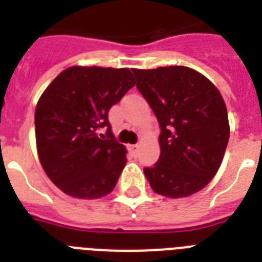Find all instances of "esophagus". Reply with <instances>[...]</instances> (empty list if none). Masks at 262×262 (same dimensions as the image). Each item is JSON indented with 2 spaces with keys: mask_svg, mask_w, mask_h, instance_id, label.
<instances>
[{
  "mask_svg": "<svg viewBox=\"0 0 262 262\" xmlns=\"http://www.w3.org/2000/svg\"><path fill=\"white\" fill-rule=\"evenodd\" d=\"M129 149H130L133 154H137V151H139V145H137V144H135V145H129Z\"/></svg>",
  "mask_w": 262,
  "mask_h": 262,
  "instance_id": "1",
  "label": "esophagus"
}]
</instances>
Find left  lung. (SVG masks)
Here are the masks:
<instances>
[{"instance_id":"obj_1","label":"left lung","mask_w":262,"mask_h":262,"mask_svg":"<svg viewBox=\"0 0 262 262\" xmlns=\"http://www.w3.org/2000/svg\"><path fill=\"white\" fill-rule=\"evenodd\" d=\"M137 88L160 125V158L144 168L152 190L168 199L207 186L230 139L227 107L215 84L187 67L133 69Z\"/></svg>"}]
</instances>
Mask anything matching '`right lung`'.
<instances>
[{"mask_svg":"<svg viewBox=\"0 0 262 262\" xmlns=\"http://www.w3.org/2000/svg\"><path fill=\"white\" fill-rule=\"evenodd\" d=\"M127 68L71 67L43 91L35 108L39 162L65 194L95 200L113 191L126 147L113 139L108 111L135 87ZM107 127V139L98 133Z\"/></svg>","mask_w":262,"mask_h":262,"instance_id":"1","label":"right lung"}]
</instances>
